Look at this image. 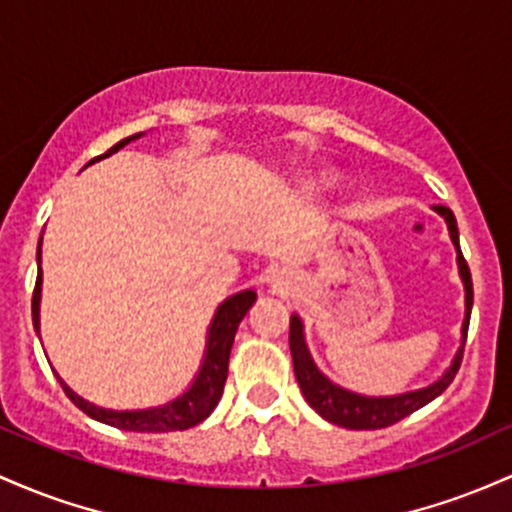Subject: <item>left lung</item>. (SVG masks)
<instances>
[{"label": "left lung", "mask_w": 512, "mask_h": 512, "mask_svg": "<svg viewBox=\"0 0 512 512\" xmlns=\"http://www.w3.org/2000/svg\"><path fill=\"white\" fill-rule=\"evenodd\" d=\"M435 210L445 217L447 229H450V237L457 246V266H459V275H462L464 280V292H467V317H464V326H462V338H464L462 348L457 350L450 370H447L438 382H433L430 387L418 389V392H406L396 396H363V394L348 392V389L338 387V384L326 380V377L317 370V365L312 363V355H309L307 346H304L300 317L290 319V353H292V363H295V377L297 382H300L304 399L309 401V406H312L319 416H324L326 421L336 423V426L350 428V430H380V428L394 426V423H399L401 418L411 416L413 411L423 409L428 401H433L435 396L445 392V389L452 384V380H455L459 365H462L464 343H467V331H469V317H472V304H474L472 273H469V266L467 261H464L462 249H459V232H457L455 215H452V210L445 208V205H435Z\"/></svg>", "instance_id": "1"}]
</instances>
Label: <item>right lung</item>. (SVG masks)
I'll return each mask as SVG.
<instances>
[{
	"label": "right lung",
	"mask_w": 512,
	"mask_h": 512,
	"mask_svg": "<svg viewBox=\"0 0 512 512\" xmlns=\"http://www.w3.org/2000/svg\"><path fill=\"white\" fill-rule=\"evenodd\" d=\"M140 137V132L135 135L125 137L108 149L106 154L101 157H108V154L118 152L120 147L128 145L130 140ZM94 162V159H91ZM38 261H40V244H38ZM40 283L43 278H36V287H33V324L38 329V304H40ZM256 302V292L254 290H244L239 295L229 297L227 302L220 304L217 309L215 319H212L210 326V336H208V353H205L203 367H200L198 377H195L193 387L188 389L186 394H181L179 399L171 401V404L159 406V409H147V411H111V409H101V406L89 404L84 401L82 396H77L67 387L65 382L57 377L65 389V394L70 396V401L74 406H79L86 416L96 418V421L108 423V426L120 428V430H135V433H171V430H186L198 426L200 421L210 416L212 409L220 401L222 389H225L227 382V367H229V353H232V343L234 336H237L239 321L244 319V314L249 312L251 304Z\"/></svg>",
	"instance_id": "right-lung-1"
}]
</instances>
